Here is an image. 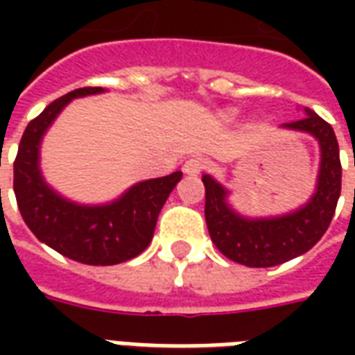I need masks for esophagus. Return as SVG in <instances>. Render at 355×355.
Instances as JSON below:
<instances>
[{"mask_svg":"<svg viewBox=\"0 0 355 355\" xmlns=\"http://www.w3.org/2000/svg\"><path fill=\"white\" fill-rule=\"evenodd\" d=\"M207 167V162H205V157H200V155H192V157H188L182 165V171H184L186 175H200L201 171Z\"/></svg>","mask_w":355,"mask_h":355,"instance_id":"34e87169","label":"esophagus"}]
</instances>
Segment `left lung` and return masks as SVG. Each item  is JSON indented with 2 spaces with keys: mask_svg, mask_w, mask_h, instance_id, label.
<instances>
[{
  "mask_svg": "<svg viewBox=\"0 0 355 355\" xmlns=\"http://www.w3.org/2000/svg\"><path fill=\"white\" fill-rule=\"evenodd\" d=\"M285 129L310 132L320 142L321 163L318 186L312 200L289 215L275 218H243L226 203V190L203 175L205 186V223L216 249L230 261L249 268L277 266L308 253L327 232L340 198L343 165L333 127L313 110Z\"/></svg>",
  "mask_w": 355,
  "mask_h": 355,
  "instance_id": "left-lung-1",
  "label": "left lung"
}]
</instances>
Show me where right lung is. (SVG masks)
<instances>
[{"label":"right lung","instance_id":"obj_1","mask_svg":"<svg viewBox=\"0 0 355 355\" xmlns=\"http://www.w3.org/2000/svg\"><path fill=\"white\" fill-rule=\"evenodd\" d=\"M102 87H81L51 102L28 123L15 157L12 188L28 228L45 245L72 261L91 266H112L131 261L152 241L163 203L182 173L139 182L108 205H78L60 198L43 182L40 173V142L68 102Z\"/></svg>","mask_w":355,"mask_h":355}]
</instances>
